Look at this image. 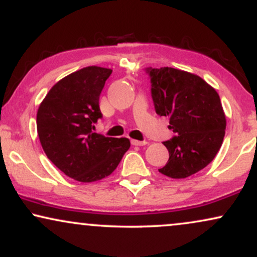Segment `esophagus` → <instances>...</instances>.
<instances>
[{
	"label": "esophagus",
	"instance_id": "esophagus-1",
	"mask_svg": "<svg viewBox=\"0 0 257 257\" xmlns=\"http://www.w3.org/2000/svg\"><path fill=\"white\" fill-rule=\"evenodd\" d=\"M147 141H139V140H132V145L134 146H145L147 145Z\"/></svg>",
	"mask_w": 257,
	"mask_h": 257
}]
</instances>
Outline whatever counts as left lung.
<instances>
[{"instance_id": "left-lung-1", "label": "left lung", "mask_w": 257, "mask_h": 257, "mask_svg": "<svg viewBox=\"0 0 257 257\" xmlns=\"http://www.w3.org/2000/svg\"><path fill=\"white\" fill-rule=\"evenodd\" d=\"M157 114L169 117L175 137L164 141L169 159L159 173L185 179L215 158L222 145L226 116L217 91L199 76L173 69H146Z\"/></svg>"}]
</instances>
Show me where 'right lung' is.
<instances>
[{"mask_svg":"<svg viewBox=\"0 0 257 257\" xmlns=\"http://www.w3.org/2000/svg\"><path fill=\"white\" fill-rule=\"evenodd\" d=\"M111 69L88 66L55 83L37 111L41 145L69 178L94 182L113 173L131 147L126 138L93 133L101 118L99 98Z\"/></svg>","mask_w":257,"mask_h":257,"instance_id":"right-lung-1","label":"right lung"}]
</instances>
